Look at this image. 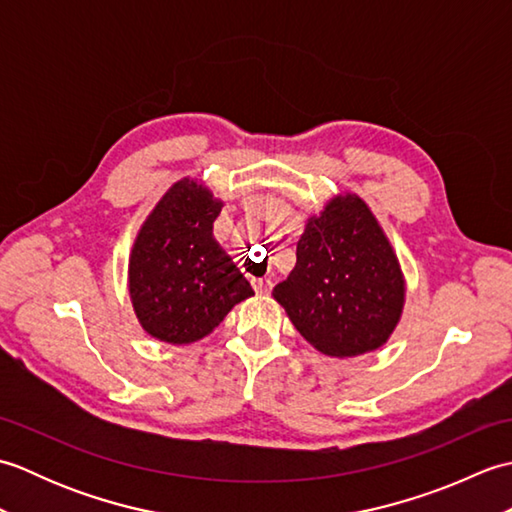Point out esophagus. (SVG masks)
Here are the masks:
<instances>
[{"label": "esophagus", "mask_w": 512, "mask_h": 512, "mask_svg": "<svg viewBox=\"0 0 512 512\" xmlns=\"http://www.w3.org/2000/svg\"><path fill=\"white\" fill-rule=\"evenodd\" d=\"M253 288L257 295H268L273 284H270V279H253Z\"/></svg>", "instance_id": "esophagus-1"}]
</instances>
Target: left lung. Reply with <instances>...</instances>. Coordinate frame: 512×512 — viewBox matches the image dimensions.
<instances>
[{
	"instance_id": "obj_1",
	"label": "left lung",
	"mask_w": 512,
	"mask_h": 512,
	"mask_svg": "<svg viewBox=\"0 0 512 512\" xmlns=\"http://www.w3.org/2000/svg\"><path fill=\"white\" fill-rule=\"evenodd\" d=\"M273 297L312 347L347 358L387 343L402 314L405 279L374 213L347 193L310 217L297 264Z\"/></svg>"
}]
</instances>
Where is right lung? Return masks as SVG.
Instances as JSON below:
<instances>
[{"mask_svg": "<svg viewBox=\"0 0 512 512\" xmlns=\"http://www.w3.org/2000/svg\"><path fill=\"white\" fill-rule=\"evenodd\" d=\"M220 211L209 189L184 178L140 228L129 257V295L140 325L158 341H200L235 303L255 295L213 239Z\"/></svg>", "mask_w": 512, "mask_h": 512, "instance_id": "add662e5", "label": "right lung"}]
</instances>
